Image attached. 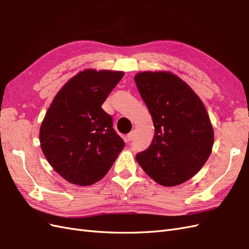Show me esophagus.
<instances>
[{
    "label": "esophagus",
    "instance_id": "obj_1",
    "mask_svg": "<svg viewBox=\"0 0 249 249\" xmlns=\"http://www.w3.org/2000/svg\"><path fill=\"white\" fill-rule=\"evenodd\" d=\"M133 138H134V134H133V132L128 133V134H127V137H126L127 142H131V141L133 140Z\"/></svg>",
    "mask_w": 249,
    "mask_h": 249
}]
</instances>
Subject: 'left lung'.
Listing matches in <instances>:
<instances>
[{
    "mask_svg": "<svg viewBox=\"0 0 249 249\" xmlns=\"http://www.w3.org/2000/svg\"><path fill=\"white\" fill-rule=\"evenodd\" d=\"M152 117L154 137L136 159L148 176L165 187L192 178L208 160L214 130L204 104L195 91L171 72L134 76Z\"/></svg>",
    "mask_w": 249,
    "mask_h": 249,
    "instance_id": "obj_1",
    "label": "left lung"
}]
</instances>
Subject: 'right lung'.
Segmentation results:
<instances>
[{
  "label": "right lung",
  "instance_id": "add662e5",
  "mask_svg": "<svg viewBox=\"0 0 249 249\" xmlns=\"http://www.w3.org/2000/svg\"><path fill=\"white\" fill-rule=\"evenodd\" d=\"M123 76L121 71L84 70L63 85L46 112L41 150L69 182L89 186L102 179L123 150L112 118L101 107Z\"/></svg>",
  "mask_w": 249,
  "mask_h": 249
}]
</instances>
